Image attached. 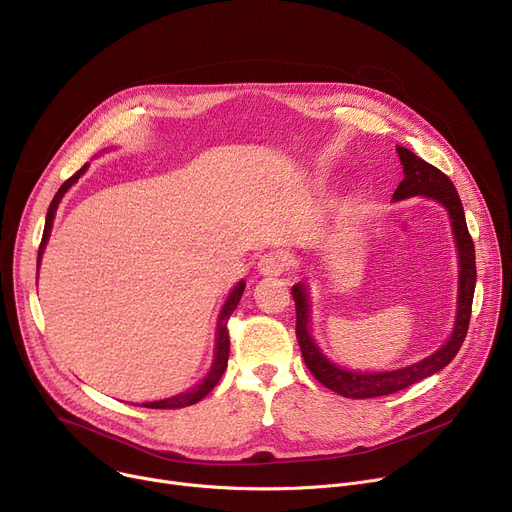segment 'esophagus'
I'll list each match as a JSON object with an SVG mask.
<instances>
[{"mask_svg": "<svg viewBox=\"0 0 512 512\" xmlns=\"http://www.w3.org/2000/svg\"><path fill=\"white\" fill-rule=\"evenodd\" d=\"M290 263L292 261L284 251H269L259 259L257 267H259V273H263L267 277H273V275L286 273L290 269Z\"/></svg>", "mask_w": 512, "mask_h": 512, "instance_id": "1", "label": "esophagus"}]
</instances>
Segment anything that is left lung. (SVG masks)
<instances>
[{"mask_svg": "<svg viewBox=\"0 0 512 512\" xmlns=\"http://www.w3.org/2000/svg\"><path fill=\"white\" fill-rule=\"evenodd\" d=\"M398 157L402 161L404 179L396 188L392 200H406L412 196H425L435 202H439L453 226V237L457 243V255H459V286H457V316L455 327L447 343L435 351L433 355L425 357L423 361L412 363L402 369L394 371H374V374H365V371H349L333 361L324 357L314 343L310 335V304H308V292L306 286L300 282L292 288V296L296 302V337L298 345L302 349L304 363L308 365L310 374L329 390L345 396V398H376V396H388L394 392H400L416 382H421L439 369H443L459 351L463 339L468 335L470 316H472V302H474V290H476V251L474 241L470 237V230L466 224V214H463L461 200L457 196V190L453 181L433 167L431 163L416 157L412 151L404 147H396Z\"/></svg>", "mask_w": 512, "mask_h": 512, "instance_id": "obj_1", "label": "left lung"}]
</instances>
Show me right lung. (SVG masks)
<instances>
[{
  "label": "right lung",
  "mask_w": 512,
  "mask_h": 512,
  "mask_svg": "<svg viewBox=\"0 0 512 512\" xmlns=\"http://www.w3.org/2000/svg\"><path fill=\"white\" fill-rule=\"evenodd\" d=\"M89 167V163H85L75 175H71L61 188L59 192L55 194L51 206H49V212H46V222H44V232H42V241H40V249H38V261H36V267L40 265V257H42V251L46 247V241H49V235H51V228H53V220H55V212L59 208V202L61 198L65 196V192L71 188V185L85 173V169ZM245 292V282H239L235 286V290H232L220 310V316H218V327H216V353H214V361H212V367L208 371V376L196 384L192 390L188 392H181L177 396H171V398H165V400H157V402H145L143 406L145 408H183V406H192L196 402H200L208 392H212V388L220 382L224 369H226V363H228V351H230V339H228V318L230 314L235 312L241 296Z\"/></svg>",
  "instance_id": "obj_1"
}]
</instances>
